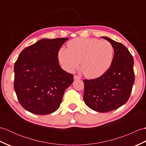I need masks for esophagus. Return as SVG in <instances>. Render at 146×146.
Returning a JSON list of instances; mask_svg holds the SVG:
<instances>
[{
	"label": "esophagus",
	"mask_w": 146,
	"mask_h": 146,
	"mask_svg": "<svg viewBox=\"0 0 146 146\" xmlns=\"http://www.w3.org/2000/svg\"><path fill=\"white\" fill-rule=\"evenodd\" d=\"M82 78L80 76H78V75H75L74 76V79L75 80H80Z\"/></svg>",
	"instance_id": "1"
}]
</instances>
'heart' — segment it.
I'll list each match as a JSON object with an SVG mask.
<instances>
[{
	"label": "heart",
	"instance_id": "b5f03b06",
	"mask_svg": "<svg viewBox=\"0 0 146 146\" xmlns=\"http://www.w3.org/2000/svg\"><path fill=\"white\" fill-rule=\"evenodd\" d=\"M114 48L107 41L97 39L75 38L67 43V49L61 48L58 58L64 69L72 72L79 67L88 78L102 76L111 66Z\"/></svg>",
	"mask_w": 146,
	"mask_h": 146
}]
</instances>
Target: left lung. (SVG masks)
Segmentation results:
<instances>
[{
	"label": "left lung",
	"instance_id": "8db88e82",
	"mask_svg": "<svg viewBox=\"0 0 146 146\" xmlns=\"http://www.w3.org/2000/svg\"><path fill=\"white\" fill-rule=\"evenodd\" d=\"M114 48L112 63L101 76L84 80L83 100L87 106L98 112L117 109L128 101L134 85V58L125 46L107 37Z\"/></svg>",
	"mask_w": 146,
	"mask_h": 146
}]
</instances>
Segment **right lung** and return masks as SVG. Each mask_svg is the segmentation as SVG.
<instances>
[{"instance_id":"right-lung-1","label":"right lung","mask_w":146,"mask_h":146,"mask_svg":"<svg viewBox=\"0 0 146 146\" xmlns=\"http://www.w3.org/2000/svg\"><path fill=\"white\" fill-rule=\"evenodd\" d=\"M68 38L42 39L24 49L14 64V87L21 106L47 115L57 110L73 75L59 64L58 52Z\"/></svg>"}]
</instances>
